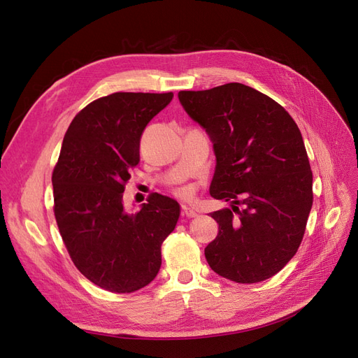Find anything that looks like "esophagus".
Returning <instances> with one entry per match:
<instances>
[{
    "mask_svg": "<svg viewBox=\"0 0 358 358\" xmlns=\"http://www.w3.org/2000/svg\"><path fill=\"white\" fill-rule=\"evenodd\" d=\"M181 214L182 216H186V217H189V219H192V217H196L198 216V213L193 210V208H190V207H182L181 208Z\"/></svg>",
    "mask_w": 358,
    "mask_h": 358,
    "instance_id": "1",
    "label": "esophagus"
}]
</instances>
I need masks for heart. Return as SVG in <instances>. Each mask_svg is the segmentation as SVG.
Here are the masks:
<instances>
[{"label": "heart", "mask_w": 358, "mask_h": 358, "mask_svg": "<svg viewBox=\"0 0 358 358\" xmlns=\"http://www.w3.org/2000/svg\"><path fill=\"white\" fill-rule=\"evenodd\" d=\"M176 192H177V195H178V196H181V198H187V196H190L192 189H190V187H187V186H182V187H178Z\"/></svg>", "instance_id": "obj_1"}]
</instances>
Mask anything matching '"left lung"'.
I'll return each instance as SVG.
<instances>
[{
	"label": "left lung",
	"instance_id": "8db88e82",
	"mask_svg": "<svg viewBox=\"0 0 358 358\" xmlns=\"http://www.w3.org/2000/svg\"><path fill=\"white\" fill-rule=\"evenodd\" d=\"M178 99L213 142L210 195L244 206L211 213L219 234L206 248L208 265L237 283L273 278L297 253L313 202L299 126L278 101L238 83Z\"/></svg>",
	"mask_w": 358,
	"mask_h": 358
}]
</instances>
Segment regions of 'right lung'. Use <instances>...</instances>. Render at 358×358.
<instances>
[{"label":"right lung","instance_id":"obj_1","mask_svg":"<svg viewBox=\"0 0 358 358\" xmlns=\"http://www.w3.org/2000/svg\"><path fill=\"white\" fill-rule=\"evenodd\" d=\"M172 93H114L91 101L70 122L52 173L54 213L71 261L101 289L135 292L156 278L162 243L180 203L150 196L138 213L122 206L148 122Z\"/></svg>","mask_w":358,"mask_h":358}]
</instances>
